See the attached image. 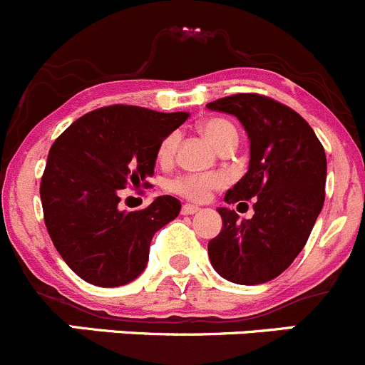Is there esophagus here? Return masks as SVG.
<instances>
[{
	"label": "esophagus",
	"instance_id": "esophagus-1",
	"mask_svg": "<svg viewBox=\"0 0 365 365\" xmlns=\"http://www.w3.org/2000/svg\"><path fill=\"white\" fill-rule=\"evenodd\" d=\"M200 206H196V205H190V203H185L182 206V213L183 215H192V213H197L200 212Z\"/></svg>",
	"mask_w": 365,
	"mask_h": 365
}]
</instances>
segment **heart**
<instances>
[{
  "mask_svg": "<svg viewBox=\"0 0 365 365\" xmlns=\"http://www.w3.org/2000/svg\"><path fill=\"white\" fill-rule=\"evenodd\" d=\"M197 130L205 135L206 141L212 143L219 152L227 148H235L238 143V132L231 121L222 118H210L197 125ZM176 146H178V134H169L157 146V162L160 165L171 164L175 159ZM226 185V180L219 175H180L169 182L168 189L178 196L187 197L190 201H206L212 190Z\"/></svg>",
  "mask_w": 365,
  "mask_h": 365,
  "instance_id": "b5f03b06",
  "label": "heart"
}]
</instances>
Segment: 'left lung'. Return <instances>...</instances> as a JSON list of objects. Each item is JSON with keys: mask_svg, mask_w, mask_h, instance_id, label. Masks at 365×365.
Returning a JSON list of instances; mask_svg holds the SVG:
<instances>
[{"mask_svg": "<svg viewBox=\"0 0 365 365\" xmlns=\"http://www.w3.org/2000/svg\"><path fill=\"white\" fill-rule=\"evenodd\" d=\"M233 114L251 141L249 169L226 192L227 205L254 200L252 219L220 206L222 230L208 242L217 274L235 284H263L281 275L304 249L325 201L327 157L300 114L256 93L206 104Z\"/></svg>", "mask_w": 365, "mask_h": 365, "instance_id": "obj_1", "label": "left lung"}]
</instances>
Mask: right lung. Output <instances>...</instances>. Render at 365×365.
<instances>
[{
	"label": "right lung",
	"instance_id": "obj_1",
	"mask_svg": "<svg viewBox=\"0 0 365 365\" xmlns=\"http://www.w3.org/2000/svg\"><path fill=\"white\" fill-rule=\"evenodd\" d=\"M189 113L108 106L84 114L53 143L40 183L43 220L54 247L83 281L128 284L148 263L153 235L180 213L159 196L145 210H120V190L148 185L157 146Z\"/></svg>",
	"mask_w": 365,
	"mask_h": 365
}]
</instances>
